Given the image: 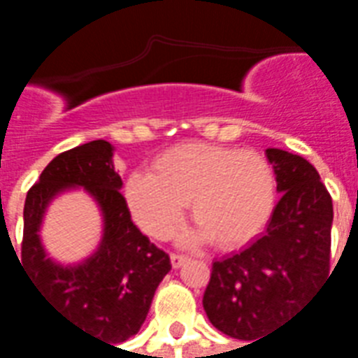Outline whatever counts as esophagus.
<instances>
[{
  "label": "esophagus",
  "mask_w": 358,
  "mask_h": 358,
  "mask_svg": "<svg viewBox=\"0 0 358 358\" xmlns=\"http://www.w3.org/2000/svg\"><path fill=\"white\" fill-rule=\"evenodd\" d=\"M186 261H187L186 255H178V253H172L171 255V263L174 268H180V266L186 263Z\"/></svg>",
  "instance_id": "34e87169"
}]
</instances>
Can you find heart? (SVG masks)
<instances>
[{"mask_svg":"<svg viewBox=\"0 0 358 358\" xmlns=\"http://www.w3.org/2000/svg\"><path fill=\"white\" fill-rule=\"evenodd\" d=\"M124 195L136 224L151 238H169L189 201L197 224L180 234V243L213 240L217 248L230 249L263 230L274 207L276 180L257 153L182 143L157 157L151 174L134 172Z\"/></svg>","mask_w":358,"mask_h":358,"instance_id":"1","label":"heart"}]
</instances>
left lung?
I'll list each match as a JSON object with an SVG mask.
<instances>
[{
  "label": "left lung",
  "instance_id": "1",
  "mask_svg": "<svg viewBox=\"0 0 358 358\" xmlns=\"http://www.w3.org/2000/svg\"><path fill=\"white\" fill-rule=\"evenodd\" d=\"M264 155L282 194L266 232L240 253L215 261L203 295L210 324L243 341L263 339L330 272L334 207L320 174L301 155L282 149Z\"/></svg>",
  "mask_w": 358,
  "mask_h": 358
}]
</instances>
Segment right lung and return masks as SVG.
I'll use <instances>...</instances> for the list:
<instances>
[{
	"label": "right lung",
	"mask_w": 358,
	"mask_h": 358,
	"mask_svg": "<svg viewBox=\"0 0 358 358\" xmlns=\"http://www.w3.org/2000/svg\"><path fill=\"white\" fill-rule=\"evenodd\" d=\"M115 148L94 140L57 155L24 201L22 266L32 284L65 320L103 341L122 343L140 331L171 257L138 230L120 194ZM84 189L102 215V240L88 257L59 264L43 245V218L59 194ZM118 349V347H117Z\"/></svg>",
	"instance_id": "right-lung-1"
}]
</instances>
